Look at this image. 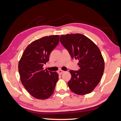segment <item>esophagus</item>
<instances>
[{"label": "esophagus", "instance_id": "esophagus-1", "mask_svg": "<svg viewBox=\"0 0 121 121\" xmlns=\"http://www.w3.org/2000/svg\"><path fill=\"white\" fill-rule=\"evenodd\" d=\"M65 71H64V70H59L58 71V73L59 74H62L63 73H64Z\"/></svg>", "mask_w": 121, "mask_h": 121}]
</instances>
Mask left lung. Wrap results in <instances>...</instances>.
Wrapping results in <instances>:
<instances>
[{
  "label": "left lung",
  "mask_w": 121,
  "mask_h": 121,
  "mask_svg": "<svg viewBox=\"0 0 121 121\" xmlns=\"http://www.w3.org/2000/svg\"><path fill=\"white\" fill-rule=\"evenodd\" d=\"M60 42L72 58L78 60L79 70L69 71L72 77L68 84L70 91L78 95L91 93L101 81L104 69V59L99 48L79 33L61 35Z\"/></svg>",
  "instance_id": "obj_1"
}]
</instances>
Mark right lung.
I'll return each instance as SVG.
<instances>
[{
  "label": "right lung",
  "mask_w": 121,
  "mask_h": 121,
  "mask_svg": "<svg viewBox=\"0 0 121 121\" xmlns=\"http://www.w3.org/2000/svg\"><path fill=\"white\" fill-rule=\"evenodd\" d=\"M59 41L58 35L45 36L30 43L19 61L20 81L28 93L38 99H46L53 95L58 74L44 69L51 52Z\"/></svg>",
  "instance_id": "obj_1"
}]
</instances>
